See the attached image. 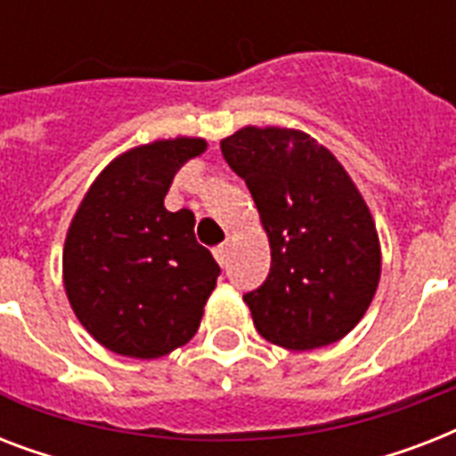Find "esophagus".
I'll use <instances>...</instances> for the list:
<instances>
[{"label": "esophagus", "instance_id": "1", "mask_svg": "<svg viewBox=\"0 0 456 456\" xmlns=\"http://www.w3.org/2000/svg\"><path fill=\"white\" fill-rule=\"evenodd\" d=\"M213 256H215V260H217V263H220L222 267H224V265H227V260H229L227 243H220L217 248H213Z\"/></svg>", "mask_w": 456, "mask_h": 456}]
</instances>
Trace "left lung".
Returning a JSON list of instances; mask_svg holds the SVG:
<instances>
[{
  "instance_id": "left-lung-1",
  "label": "left lung",
  "mask_w": 456,
  "mask_h": 456,
  "mask_svg": "<svg viewBox=\"0 0 456 456\" xmlns=\"http://www.w3.org/2000/svg\"><path fill=\"white\" fill-rule=\"evenodd\" d=\"M220 149L270 239V274L243 296L257 333L289 350L347 336L381 277L376 224L350 175L300 130L248 125Z\"/></svg>"
}]
</instances>
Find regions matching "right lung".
<instances>
[{
  "mask_svg": "<svg viewBox=\"0 0 456 456\" xmlns=\"http://www.w3.org/2000/svg\"><path fill=\"white\" fill-rule=\"evenodd\" d=\"M196 137L132 149L103 167L85 193L63 246V284L80 324L103 347L153 360L199 331L220 265L193 234L191 210L163 206Z\"/></svg>",
  "mask_w": 456,
  "mask_h": 456,
  "instance_id": "obj_1",
  "label": "right lung"
}]
</instances>
